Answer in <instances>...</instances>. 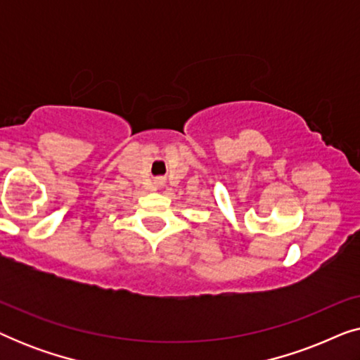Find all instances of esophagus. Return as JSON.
Here are the masks:
<instances>
[{
  "mask_svg": "<svg viewBox=\"0 0 360 360\" xmlns=\"http://www.w3.org/2000/svg\"><path fill=\"white\" fill-rule=\"evenodd\" d=\"M162 184H164V180H162V179H157L155 180V185H162Z\"/></svg>",
  "mask_w": 360,
  "mask_h": 360,
  "instance_id": "34e87169",
  "label": "esophagus"
}]
</instances>
